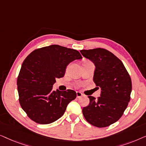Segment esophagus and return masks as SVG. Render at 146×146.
Listing matches in <instances>:
<instances>
[{
	"mask_svg": "<svg viewBox=\"0 0 146 146\" xmlns=\"http://www.w3.org/2000/svg\"><path fill=\"white\" fill-rule=\"evenodd\" d=\"M82 96H83L81 92H76V97H77V98H81Z\"/></svg>",
	"mask_w": 146,
	"mask_h": 146,
	"instance_id": "34e87169",
	"label": "esophagus"
}]
</instances>
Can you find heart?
<instances>
[{
  "instance_id": "obj_1",
  "label": "heart",
  "mask_w": 146,
  "mask_h": 146,
  "mask_svg": "<svg viewBox=\"0 0 146 146\" xmlns=\"http://www.w3.org/2000/svg\"><path fill=\"white\" fill-rule=\"evenodd\" d=\"M86 62H89V61H86Z\"/></svg>"
}]
</instances>
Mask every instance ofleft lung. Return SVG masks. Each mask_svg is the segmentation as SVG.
<instances>
[{
  "label": "left lung",
  "mask_w": 146,
  "mask_h": 146,
  "mask_svg": "<svg viewBox=\"0 0 146 146\" xmlns=\"http://www.w3.org/2000/svg\"><path fill=\"white\" fill-rule=\"evenodd\" d=\"M84 56L94 63L93 80L101 88L100 96H88L90 104L83 108L88 122L104 127L121 117L130 100L131 80L122 62L107 50L98 48L80 50Z\"/></svg>",
  "instance_id": "8db88e82"
}]
</instances>
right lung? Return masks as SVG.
<instances>
[{
	"label": "right lung",
	"mask_w": 146,
	"mask_h": 146,
	"mask_svg": "<svg viewBox=\"0 0 146 146\" xmlns=\"http://www.w3.org/2000/svg\"><path fill=\"white\" fill-rule=\"evenodd\" d=\"M81 58L76 50L56 44L36 49L26 58L17 78V89L20 104L29 118L48 124L62 116L76 92L53 91L52 86L56 79L64 76L70 62Z\"/></svg>",
	"instance_id": "obj_1"
}]
</instances>
